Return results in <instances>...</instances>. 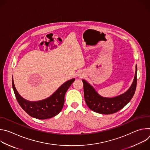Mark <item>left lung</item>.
<instances>
[{
  "label": "left lung",
  "instance_id": "left-lung-1",
  "mask_svg": "<svg viewBox=\"0 0 150 150\" xmlns=\"http://www.w3.org/2000/svg\"><path fill=\"white\" fill-rule=\"evenodd\" d=\"M83 83V93L85 102L88 108L93 111L104 115L115 113L129 103L133 97L137 82V67L134 81L130 88L125 93L118 96L107 98L99 95L93 86L86 81L82 80Z\"/></svg>",
  "mask_w": 150,
  "mask_h": 150
}]
</instances>
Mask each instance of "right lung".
Masks as SVG:
<instances>
[{"label":"right lung","mask_w":150,"mask_h":150,"mask_svg":"<svg viewBox=\"0 0 150 150\" xmlns=\"http://www.w3.org/2000/svg\"><path fill=\"white\" fill-rule=\"evenodd\" d=\"M74 81L75 78H73L65 82L49 97L37 101H30L23 98L15 87L13 78L12 82L16 98L22 109L33 117L46 119L60 112L65 103V93Z\"/></svg>","instance_id":"obj_1"}]
</instances>
